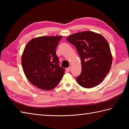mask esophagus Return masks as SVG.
Wrapping results in <instances>:
<instances>
[{
    "label": "esophagus",
    "mask_w": 129,
    "mask_h": 129,
    "mask_svg": "<svg viewBox=\"0 0 129 129\" xmlns=\"http://www.w3.org/2000/svg\"><path fill=\"white\" fill-rule=\"evenodd\" d=\"M70 67H69V68H67L66 69V71H67V72H70Z\"/></svg>",
    "instance_id": "esophagus-1"
}]
</instances>
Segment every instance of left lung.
<instances>
[{
  "instance_id": "1",
  "label": "left lung",
  "mask_w": 129,
  "mask_h": 129,
  "mask_svg": "<svg viewBox=\"0 0 129 129\" xmlns=\"http://www.w3.org/2000/svg\"><path fill=\"white\" fill-rule=\"evenodd\" d=\"M80 57L82 72L76 79L80 86L91 88L101 83L109 73L112 55L106 39L101 34L86 31L67 38Z\"/></svg>"
}]
</instances>
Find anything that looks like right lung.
Here are the masks:
<instances>
[{"mask_svg": "<svg viewBox=\"0 0 129 129\" xmlns=\"http://www.w3.org/2000/svg\"><path fill=\"white\" fill-rule=\"evenodd\" d=\"M61 36H41L27 43L22 55L25 75L33 85L45 90L56 87L65 73L59 65L56 48Z\"/></svg>", "mask_w": 129, "mask_h": 129, "instance_id": "right-lung-1", "label": "right lung"}]
</instances>
